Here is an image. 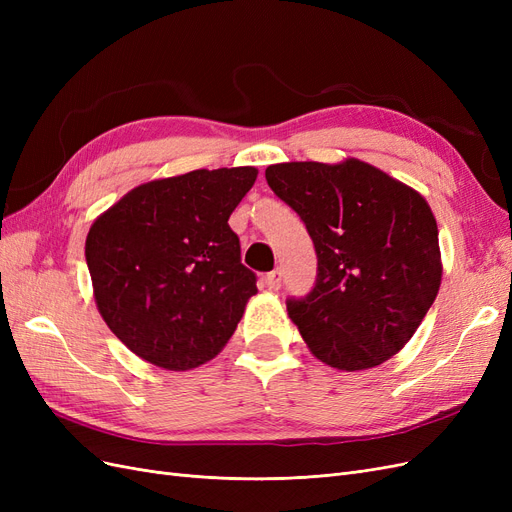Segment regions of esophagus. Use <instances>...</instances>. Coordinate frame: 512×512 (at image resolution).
Listing matches in <instances>:
<instances>
[{
    "instance_id": "esophagus-1",
    "label": "esophagus",
    "mask_w": 512,
    "mask_h": 512,
    "mask_svg": "<svg viewBox=\"0 0 512 512\" xmlns=\"http://www.w3.org/2000/svg\"><path fill=\"white\" fill-rule=\"evenodd\" d=\"M262 284H265L269 290H280L282 286V271L280 269H273L271 273H267L262 277Z\"/></svg>"
}]
</instances>
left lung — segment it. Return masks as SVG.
I'll return each mask as SVG.
<instances>
[{
    "mask_svg": "<svg viewBox=\"0 0 512 512\" xmlns=\"http://www.w3.org/2000/svg\"><path fill=\"white\" fill-rule=\"evenodd\" d=\"M265 177L316 247L312 292L286 301L309 350L344 371L389 361L410 342L442 282L427 200L356 158L271 164Z\"/></svg>",
    "mask_w": 512,
    "mask_h": 512,
    "instance_id": "left-lung-1",
    "label": "left lung"
}]
</instances>
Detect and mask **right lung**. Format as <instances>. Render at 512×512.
I'll return each instance as SVG.
<instances>
[{
    "label": "right lung",
    "instance_id": "add662e5",
    "mask_svg": "<svg viewBox=\"0 0 512 512\" xmlns=\"http://www.w3.org/2000/svg\"><path fill=\"white\" fill-rule=\"evenodd\" d=\"M254 166L138 185L91 224L85 258L104 322L141 359L185 371L218 354L256 294L230 213Z\"/></svg>",
    "mask_w": 512,
    "mask_h": 512
}]
</instances>
